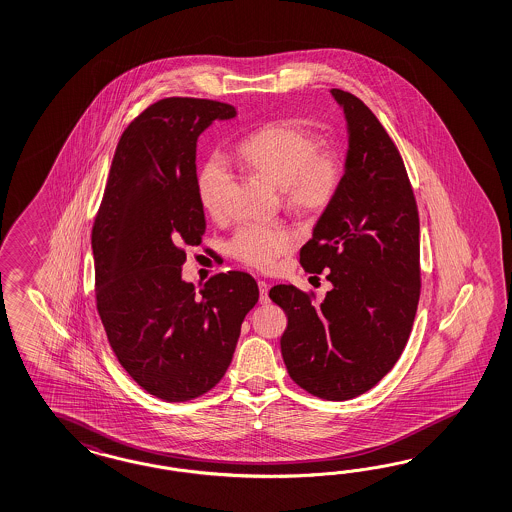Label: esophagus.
Here are the masks:
<instances>
[{
	"label": "esophagus",
	"mask_w": 512,
	"mask_h": 512,
	"mask_svg": "<svg viewBox=\"0 0 512 512\" xmlns=\"http://www.w3.org/2000/svg\"><path fill=\"white\" fill-rule=\"evenodd\" d=\"M268 291H270V285L266 281H259V292H261V304H268L270 298H268Z\"/></svg>",
	"instance_id": "obj_1"
}]
</instances>
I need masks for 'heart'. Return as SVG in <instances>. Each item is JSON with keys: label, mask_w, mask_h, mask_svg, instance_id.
Returning <instances> with one entry per match:
<instances>
[{"label": "heart", "mask_w": 512, "mask_h": 512, "mask_svg": "<svg viewBox=\"0 0 512 512\" xmlns=\"http://www.w3.org/2000/svg\"><path fill=\"white\" fill-rule=\"evenodd\" d=\"M238 158L249 171L281 190L283 205L300 218H317L330 207L343 180V160L337 152L320 149V138L298 121L261 126L238 145ZM231 192V175L220 160H212L197 177V195L205 212L218 218ZM294 246L285 229L244 227L231 249L236 259L270 270Z\"/></svg>", "instance_id": "heart-1"}]
</instances>
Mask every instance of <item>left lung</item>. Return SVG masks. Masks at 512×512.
Returning a JSON list of instances; mask_svg holds the SVG:
<instances>
[{"label": "left lung", "instance_id": "8db88e82", "mask_svg": "<svg viewBox=\"0 0 512 512\" xmlns=\"http://www.w3.org/2000/svg\"><path fill=\"white\" fill-rule=\"evenodd\" d=\"M348 132L345 173L311 240L300 249L305 272L332 291L320 304L276 285L270 298L289 318L281 354L298 386L328 401H348L386 376L412 332L421 272L419 214L395 143L360 98L330 91Z\"/></svg>", "mask_w": 512, "mask_h": 512}]
</instances>
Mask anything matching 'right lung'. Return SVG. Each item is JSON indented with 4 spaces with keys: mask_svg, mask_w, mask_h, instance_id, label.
<instances>
[{
    "mask_svg": "<svg viewBox=\"0 0 512 512\" xmlns=\"http://www.w3.org/2000/svg\"><path fill=\"white\" fill-rule=\"evenodd\" d=\"M231 104L164 98L119 139L93 225L97 309L111 348L138 386L192 401L231 365L240 326L259 300L246 272L210 277L197 294L182 279L186 246L205 235L197 195V138Z\"/></svg>",
    "mask_w": 512,
    "mask_h": 512,
    "instance_id": "right-lung-1",
    "label": "right lung"
}]
</instances>
